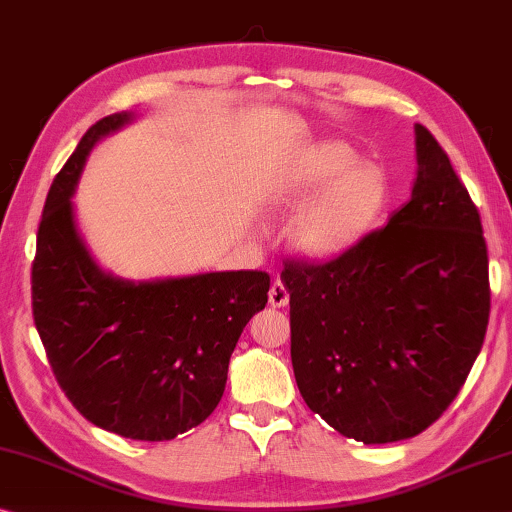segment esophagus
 <instances>
[{"label": "esophagus", "instance_id": "esophagus-1", "mask_svg": "<svg viewBox=\"0 0 512 512\" xmlns=\"http://www.w3.org/2000/svg\"><path fill=\"white\" fill-rule=\"evenodd\" d=\"M269 303H271V307H285L289 303V289L285 287V282H282L280 278L275 280L269 289Z\"/></svg>", "mask_w": 512, "mask_h": 512}]
</instances>
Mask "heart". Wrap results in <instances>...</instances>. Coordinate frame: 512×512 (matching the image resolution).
Returning a JSON list of instances; mask_svg holds the SVG:
<instances>
[{"label": "heart", "instance_id": "obj_1", "mask_svg": "<svg viewBox=\"0 0 512 512\" xmlns=\"http://www.w3.org/2000/svg\"><path fill=\"white\" fill-rule=\"evenodd\" d=\"M307 199L291 237L307 257L332 259L358 246L380 223L389 180L383 168L360 161L346 143L321 141L300 154L280 191L285 207H300Z\"/></svg>", "mask_w": 512, "mask_h": 512}]
</instances>
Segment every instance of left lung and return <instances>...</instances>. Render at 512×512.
<instances>
[{"label": "left lung", "instance_id": "1", "mask_svg": "<svg viewBox=\"0 0 512 512\" xmlns=\"http://www.w3.org/2000/svg\"><path fill=\"white\" fill-rule=\"evenodd\" d=\"M412 198L326 262L287 257L291 364L307 408L364 444L442 417L490 319L481 214L442 145L417 125Z\"/></svg>", "mask_w": 512, "mask_h": 512}]
</instances>
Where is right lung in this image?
Segmentation results:
<instances>
[{
	"instance_id": "1",
	"label": "right lung",
	"mask_w": 512,
	"mask_h": 512,
	"mask_svg": "<svg viewBox=\"0 0 512 512\" xmlns=\"http://www.w3.org/2000/svg\"><path fill=\"white\" fill-rule=\"evenodd\" d=\"M132 120L88 129L54 177L38 225L31 307L47 360L91 424L129 440H173L212 415L227 364L271 275L223 271L129 282L104 273L81 241L72 193L93 145Z\"/></svg>"
}]
</instances>
